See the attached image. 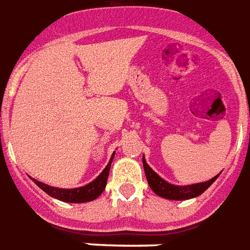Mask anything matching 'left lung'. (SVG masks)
<instances>
[{
	"label": "left lung",
	"instance_id": "1",
	"mask_svg": "<svg viewBox=\"0 0 250 250\" xmlns=\"http://www.w3.org/2000/svg\"><path fill=\"white\" fill-rule=\"evenodd\" d=\"M143 164L149 187L152 188V190L157 196L167 198V200H177V201H181V200H189V198L197 197V196H200V194L205 192L208 188L210 187L217 180L218 176H220V173H218L217 176H214V177L208 180L205 183L183 185L181 187V185H173V184L165 181L163 177H160L157 173L154 172L152 167L147 165L145 157H143Z\"/></svg>",
	"mask_w": 250,
	"mask_h": 250
}]
</instances>
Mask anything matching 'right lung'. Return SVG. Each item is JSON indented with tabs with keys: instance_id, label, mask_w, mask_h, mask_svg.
<instances>
[{
	"instance_id": "add662e5",
	"label": "right lung",
	"mask_w": 250,
	"mask_h": 250,
	"mask_svg": "<svg viewBox=\"0 0 250 250\" xmlns=\"http://www.w3.org/2000/svg\"><path fill=\"white\" fill-rule=\"evenodd\" d=\"M114 153L109 160V163L105 167L101 174L98 176L96 180H93L92 183L86 184L85 187L81 188H73V189H62V188H56L46 185V184L40 183L36 178L30 177L34 181V184L42 189L43 192L48 193L49 196L53 198H57L60 201L63 202H72V204H81V202H89L96 200V198L104 192V189L106 187L107 176H109V170H110V165H112Z\"/></svg>"
}]
</instances>
